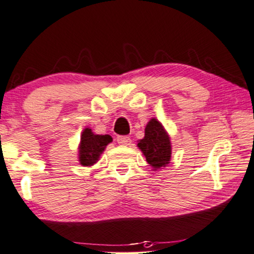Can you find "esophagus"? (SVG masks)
Returning a JSON list of instances; mask_svg holds the SVG:
<instances>
[{
    "label": "esophagus",
    "mask_w": 254,
    "mask_h": 254,
    "mask_svg": "<svg viewBox=\"0 0 254 254\" xmlns=\"http://www.w3.org/2000/svg\"><path fill=\"white\" fill-rule=\"evenodd\" d=\"M116 141L122 146H128L131 143V138L127 137V135H119L116 138Z\"/></svg>",
    "instance_id": "1"
}]
</instances>
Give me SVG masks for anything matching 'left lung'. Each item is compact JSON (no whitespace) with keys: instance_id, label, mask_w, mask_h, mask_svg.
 I'll use <instances>...</instances> for the list:
<instances>
[{"instance_id":"1","label":"left lung","mask_w":254,"mask_h":254,"mask_svg":"<svg viewBox=\"0 0 254 254\" xmlns=\"http://www.w3.org/2000/svg\"><path fill=\"white\" fill-rule=\"evenodd\" d=\"M137 147L145 155L147 163L154 171L170 164L172 154L171 140L163 124L155 117L147 123L145 137L139 140Z\"/></svg>"}]
</instances>
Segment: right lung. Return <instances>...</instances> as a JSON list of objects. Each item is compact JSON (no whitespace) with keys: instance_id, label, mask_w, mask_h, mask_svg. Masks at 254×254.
I'll return each instance as SVG.
<instances>
[{"instance_id":"right-lung-1","label":"right lung","mask_w":254,"mask_h":254,"mask_svg":"<svg viewBox=\"0 0 254 254\" xmlns=\"http://www.w3.org/2000/svg\"><path fill=\"white\" fill-rule=\"evenodd\" d=\"M113 138L108 134H96L91 127L82 131L78 145V162L82 166H92L96 164Z\"/></svg>"}]
</instances>
